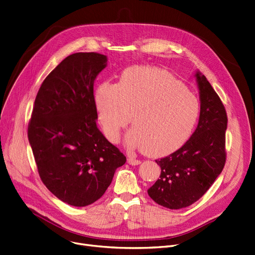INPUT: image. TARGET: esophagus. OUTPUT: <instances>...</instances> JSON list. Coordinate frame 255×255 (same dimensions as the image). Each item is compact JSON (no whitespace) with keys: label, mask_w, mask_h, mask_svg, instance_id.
<instances>
[{"label":"esophagus","mask_w":255,"mask_h":255,"mask_svg":"<svg viewBox=\"0 0 255 255\" xmlns=\"http://www.w3.org/2000/svg\"><path fill=\"white\" fill-rule=\"evenodd\" d=\"M128 162L130 165H139L141 163V160H138V159L133 158L132 156H128Z\"/></svg>","instance_id":"1"}]
</instances>
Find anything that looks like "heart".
I'll return each instance as SVG.
<instances>
[{"mask_svg":"<svg viewBox=\"0 0 255 255\" xmlns=\"http://www.w3.org/2000/svg\"><path fill=\"white\" fill-rule=\"evenodd\" d=\"M95 105L109 140H117L130 116L133 128L126 135V145L153 156H165L184 146L201 111L198 98L181 81L150 66L128 67L117 84H100Z\"/></svg>","mask_w":255,"mask_h":255,"instance_id":"heart-1","label":"heart"}]
</instances>
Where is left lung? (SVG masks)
<instances>
[{"mask_svg":"<svg viewBox=\"0 0 255 255\" xmlns=\"http://www.w3.org/2000/svg\"><path fill=\"white\" fill-rule=\"evenodd\" d=\"M199 90L198 126L186 144L160 160L159 179L148 189L150 197L169 209L187 207L205 194L221 174L226 162L225 107L206 77L194 73Z\"/></svg>","mask_w":255,"mask_h":255,"instance_id":"8db88e82","label":"left lung"}]
</instances>
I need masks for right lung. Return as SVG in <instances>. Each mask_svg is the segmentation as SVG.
Listing matches in <instances>:
<instances>
[{
  "label": "right lung",
  "instance_id": "add662e5",
  "mask_svg": "<svg viewBox=\"0 0 255 255\" xmlns=\"http://www.w3.org/2000/svg\"><path fill=\"white\" fill-rule=\"evenodd\" d=\"M107 56L74 53L37 92L28 141L40 177L58 199L77 207L100 199L127 161L98 128L94 83Z\"/></svg>",
  "mask_w": 255,
  "mask_h": 255
}]
</instances>
